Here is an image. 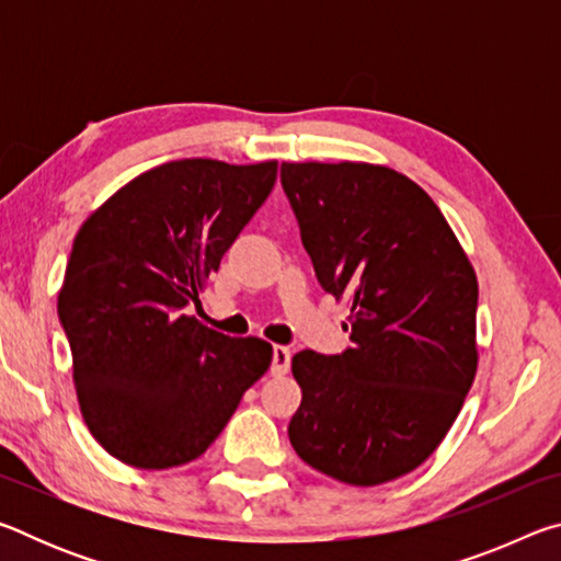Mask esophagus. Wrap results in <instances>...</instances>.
<instances>
[{"label": "esophagus", "mask_w": 561, "mask_h": 561, "mask_svg": "<svg viewBox=\"0 0 561 561\" xmlns=\"http://www.w3.org/2000/svg\"><path fill=\"white\" fill-rule=\"evenodd\" d=\"M289 364H291V351L287 346H274V351H272V374L274 376L287 374Z\"/></svg>", "instance_id": "esophagus-1"}]
</instances>
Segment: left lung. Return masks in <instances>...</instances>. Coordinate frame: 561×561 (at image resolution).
Masks as SVG:
<instances>
[{"label": "left lung", "mask_w": 561, "mask_h": 561, "mask_svg": "<svg viewBox=\"0 0 561 561\" xmlns=\"http://www.w3.org/2000/svg\"><path fill=\"white\" fill-rule=\"evenodd\" d=\"M321 289L348 299L351 348L299 351V458L346 485L415 470L458 417L478 371V277L438 205L371 163H282Z\"/></svg>", "instance_id": "obj_1"}]
</instances>
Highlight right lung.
Wrapping results in <instances>:
<instances>
[{
  "label": "right lung",
  "mask_w": 561,
  "mask_h": 561,
  "mask_svg": "<svg viewBox=\"0 0 561 561\" xmlns=\"http://www.w3.org/2000/svg\"><path fill=\"white\" fill-rule=\"evenodd\" d=\"M277 160H170L113 193L73 240L59 319L89 431L113 458H201L272 364V344L185 314L272 193Z\"/></svg>",
  "instance_id": "1"
}]
</instances>
